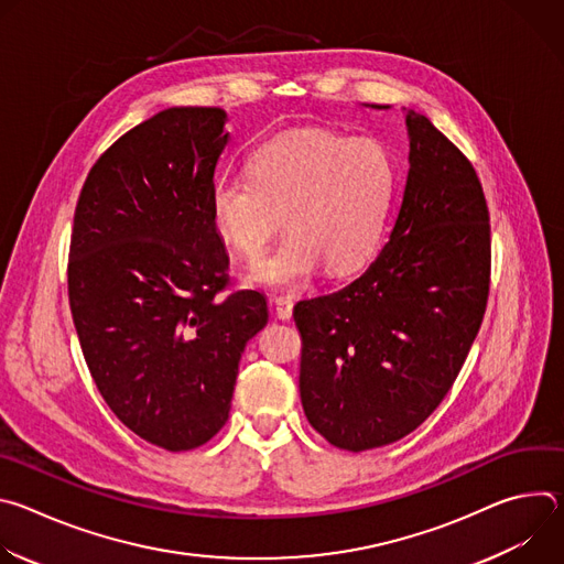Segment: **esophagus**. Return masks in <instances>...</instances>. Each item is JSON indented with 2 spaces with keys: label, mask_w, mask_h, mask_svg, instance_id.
I'll return each instance as SVG.
<instances>
[{
  "label": "esophagus",
  "mask_w": 564,
  "mask_h": 564,
  "mask_svg": "<svg viewBox=\"0 0 564 564\" xmlns=\"http://www.w3.org/2000/svg\"><path fill=\"white\" fill-rule=\"evenodd\" d=\"M292 307H294L292 299H288V296H276L274 299V310H276V316L281 321H288L292 316Z\"/></svg>",
  "instance_id": "34e87169"
}]
</instances>
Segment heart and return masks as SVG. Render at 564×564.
I'll list each match as a JSON object with an SVG mask.
<instances>
[{
  "label": "heart",
  "mask_w": 564,
  "mask_h": 564,
  "mask_svg": "<svg viewBox=\"0 0 564 564\" xmlns=\"http://www.w3.org/2000/svg\"><path fill=\"white\" fill-rule=\"evenodd\" d=\"M392 187V163L377 140L299 129L252 153L250 178L218 176L209 216L216 236L246 259L265 252L285 216L290 236L246 279L259 288L299 290L324 265L341 276L370 257Z\"/></svg>",
  "instance_id": "obj_1"
}]
</instances>
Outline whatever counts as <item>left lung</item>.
Returning a JSON list of instances; mask_svg holds the SVG:
<instances>
[{
    "label": "left lung",
    "instance_id": "obj_1",
    "mask_svg": "<svg viewBox=\"0 0 564 564\" xmlns=\"http://www.w3.org/2000/svg\"><path fill=\"white\" fill-rule=\"evenodd\" d=\"M404 113L409 176L388 243L346 288L294 305L305 417L352 453L406 437L440 406L489 296L491 225L477 174L426 116Z\"/></svg>",
    "mask_w": 564,
    "mask_h": 564
}]
</instances>
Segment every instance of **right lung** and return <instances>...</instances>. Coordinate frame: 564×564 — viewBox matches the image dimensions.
I'll return each instance as SVG.
<instances>
[{"mask_svg": "<svg viewBox=\"0 0 564 564\" xmlns=\"http://www.w3.org/2000/svg\"><path fill=\"white\" fill-rule=\"evenodd\" d=\"M218 107H172L118 138L79 194L68 301L113 415L165 451L227 422L238 361L268 324L265 294L218 299L229 257L209 189L229 142Z\"/></svg>", "mask_w": 564, "mask_h": 564, "instance_id": "obj_1", "label": "right lung"}]
</instances>
